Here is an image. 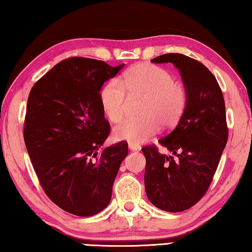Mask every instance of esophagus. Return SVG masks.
Returning a JSON list of instances; mask_svg holds the SVG:
<instances>
[{"label":"esophagus","mask_w":252,"mask_h":252,"mask_svg":"<svg viewBox=\"0 0 252 252\" xmlns=\"http://www.w3.org/2000/svg\"><path fill=\"white\" fill-rule=\"evenodd\" d=\"M128 148L130 149V151L135 152V151H138V149H139V146H138V145L134 144V143H129V144H128Z\"/></svg>","instance_id":"obj_1"}]
</instances>
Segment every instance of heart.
<instances>
[{"label": "heart", "mask_w": 252, "mask_h": 252, "mask_svg": "<svg viewBox=\"0 0 252 252\" xmlns=\"http://www.w3.org/2000/svg\"><path fill=\"white\" fill-rule=\"evenodd\" d=\"M128 96L131 99L142 98L138 109L142 117L128 119L115 127L114 137L136 145L158 133V122L165 128L176 125L188 99L186 86L174 79L169 70L148 63L131 66L122 81L110 79L101 87V109L109 122L122 121Z\"/></svg>", "instance_id": "1"}]
</instances>
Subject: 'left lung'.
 <instances>
[{
	"label": "left lung",
	"instance_id": "obj_1",
	"mask_svg": "<svg viewBox=\"0 0 252 252\" xmlns=\"http://www.w3.org/2000/svg\"><path fill=\"white\" fill-rule=\"evenodd\" d=\"M153 63H173L187 88L184 113L173 129L155 145L142 148L146 157L145 189L161 210L179 213L196 205L208 190L228 140L223 95L214 74L200 62L178 53L157 56Z\"/></svg>",
	"mask_w": 252,
	"mask_h": 252
}]
</instances>
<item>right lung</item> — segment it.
<instances>
[{
    "label": "right lung",
    "instance_id": "add662e5",
    "mask_svg": "<svg viewBox=\"0 0 252 252\" xmlns=\"http://www.w3.org/2000/svg\"><path fill=\"white\" fill-rule=\"evenodd\" d=\"M124 65L70 57L30 92L23 136L34 170L47 197L79 217L108 206L119 166L128 154L125 142L97 152L110 131L99 92Z\"/></svg>",
    "mask_w": 252,
    "mask_h": 252
}]
</instances>
